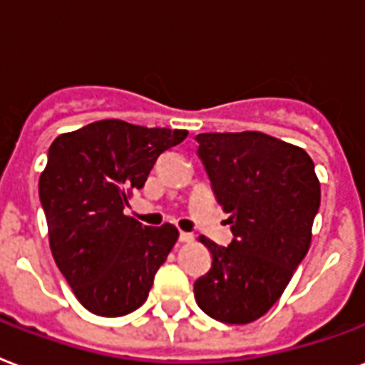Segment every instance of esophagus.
<instances>
[{
    "label": "esophagus",
    "instance_id": "esophagus-1",
    "mask_svg": "<svg viewBox=\"0 0 365 365\" xmlns=\"http://www.w3.org/2000/svg\"><path fill=\"white\" fill-rule=\"evenodd\" d=\"M180 241H182V243H191V241H193V235L187 232H180Z\"/></svg>",
    "mask_w": 365,
    "mask_h": 365
}]
</instances>
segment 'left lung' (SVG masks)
I'll return each instance as SVG.
<instances>
[{
  "label": "left lung",
  "mask_w": 365,
  "mask_h": 365,
  "mask_svg": "<svg viewBox=\"0 0 365 365\" xmlns=\"http://www.w3.org/2000/svg\"><path fill=\"white\" fill-rule=\"evenodd\" d=\"M195 139L233 233L227 247L199 237L212 266L195 282V300L218 322L250 324L277 302L310 249L319 180L304 149L268 133H199Z\"/></svg>",
  "instance_id": "8db88e82"
}]
</instances>
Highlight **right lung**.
I'll use <instances>...</instances> for the list:
<instances>
[{"instance_id":"right-lung-1","label":"right lung","mask_w":365,"mask_h":365,"mask_svg":"<svg viewBox=\"0 0 365 365\" xmlns=\"http://www.w3.org/2000/svg\"><path fill=\"white\" fill-rule=\"evenodd\" d=\"M187 130L91 122L61 133L40 176V201L57 268L80 304L96 316L118 318L138 310L178 241L172 224L141 226L124 214L164 151Z\"/></svg>"}]
</instances>
